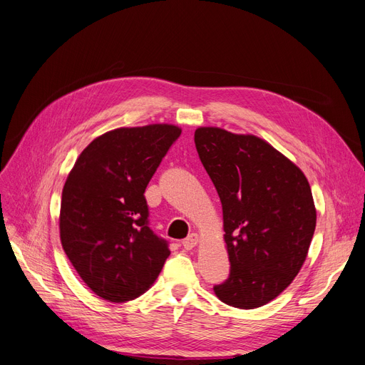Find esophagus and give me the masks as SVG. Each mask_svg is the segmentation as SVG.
I'll list each match as a JSON object with an SVG mask.
<instances>
[{
	"instance_id": "1",
	"label": "esophagus",
	"mask_w": 365,
	"mask_h": 365,
	"mask_svg": "<svg viewBox=\"0 0 365 365\" xmlns=\"http://www.w3.org/2000/svg\"><path fill=\"white\" fill-rule=\"evenodd\" d=\"M197 244H199V235L192 233L182 242V247H184V250L188 251V250H193L195 247H197Z\"/></svg>"
}]
</instances>
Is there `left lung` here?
Wrapping results in <instances>:
<instances>
[{
    "mask_svg": "<svg viewBox=\"0 0 365 365\" xmlns=\"http://www.w3.org/2000/svg\"><path fill=\"white\" fill-rule=\"evenodd\" d=\"M202 165L222 206L229 279L215 296L237 309L267 304L300 272L317 227V207L299 166L255 135L203 126Z\"/></svg>",
    "mask_w": 365,
    "mask_h": 365,
    "instance_id": "obj_1",
    "label": "left lung"
}]
</instances>
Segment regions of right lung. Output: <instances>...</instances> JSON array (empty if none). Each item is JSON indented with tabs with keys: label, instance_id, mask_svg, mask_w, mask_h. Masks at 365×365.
<instances>
[{
	"label": "right lung",
	"instance_id": "obj_1",
	"mask_svg": "<svg viewBox=\"0 0 365 365\" xmlns=\"http://www.w3.org/2000/svg\"><path fill=\"white\" fill-rule=\"evenodd\" d=\"M181 128H118L95 138L77 158L62 190V248L96 296L125 303L158 279L166 240L148 227L145 188Z\"/></svg>",
	"mask_w": 365,
	"mask_h": 365
}]
</instances>
